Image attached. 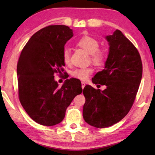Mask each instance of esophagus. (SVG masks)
Wrapping results in <instances>:
<instances>
[{
    "instance_id": "esophagus-1",
    "label": "esophagus",
    "mask_w": 155,
    "mask_h": 155,
    "mask_svg": "<svg viewBox=\"0 0 155 155\" xmlns=\"http://www.w3.org/2000/svg\"><path fill=\"white\" fill-rule=\"evenodd\" d=\"M85 83L84 82H81V87H82L83 90L84 89V87H85Z\"/></svg>"
}]
</instances>
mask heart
<instances>
[{
	"instance_id": "heart-1",
	"label": "heart",
	"mask_w": 155,
	"mask_h": 155,
	"mask_svg": "<svg viewBox=\"0 0 155 155\" xmlns=\"http://www.w3.org/2000/svg\"><path fill=\"white\" fill-rule=\"evenodd\" d=\"M77 44L84 51L91 54V61L94 64L99 65L103 62L105 54L103 50L98 49L99 43L96 39L87 35L83 36L78 41ZM70 54H71L70 48L65 47L62 53V58L65 64H68L70 63ZM92 72L93 69L91 68H77L72 71V75L73 77L84 81L87 79L90 75L92 74Z\"/></svg>"
}]
</instances>
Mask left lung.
I'll return each instance as SVG.
<instances>
[{
  "label": "left lung",
  "mask_w": 155,
  "mask_h": 155,
  "mask_svg": "<svg viewBox=\"0 0 155 155\" xmlns=\"http://www.w3.org/2000/svg\"><path fill=\"white\" fill-rule=\"evenodd\" d=\"M109 53L104 69L97 72L92 83L105 85L104 90L90 85L83 89L85 103L83 116L88 124L105 128L120 122L134 103L142 77L139 52L120 30L107 35Z\"/></svg>",
  "instance_id": "obj_1"
}]
</instances>
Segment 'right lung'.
<instances>
[{
  "label": "right lung",
  "mask_w": 155,
  "mask_h": 155,
  "mask_svg": "<svg viewBox=\"0 0 155 155\" xmlns=\"http://www.w3.org/2000/svg\"><path fill=\"white\" fill-rule=\"evenodd\" d=\"M74 34L65 25H51L31 36L17 65L20 103L38 124L51 127L64 120L66 109L82 92L77 78L66 79L61 87L54 80L65 63L63 51Z\"/></svg>",
  "instance_id": "add662e5"
}]
</instances>
